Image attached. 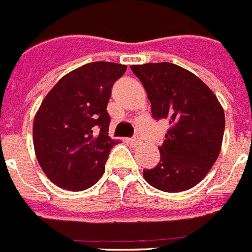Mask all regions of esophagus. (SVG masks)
Returning <instances> with one entry per match:
<instances>
[{
  "label": "esophagus",
  "instance_id": "obj_1",
  "mask_svg": "<svg viewBox=\"0 0 252 252\" xmlns=\"http://www.w3.org/2000/svg\"><path fill=\"white\" fill-rule=\"evenodd\" d=\"M128 143H130V144H131V146H139V144H140V139L139 138H131V139H128Z\"/></svg>",
  "mask_w": 252,
  "mask_h": 252
}]
</instances>
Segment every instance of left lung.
<instances>
[{"label":"left lung","mask_w":252,"mask_h":252,"mask_svg":"<svg viewBox=\"0 0 252 252\" xmlns=\"http://www.w3.org/2000/svg\"><path fill=\"white\" fill-rule=\"evenodd\" d=\"M147 91L156 120H168L160 162L143 170L151 186L181 192L196 186L220 155L225 113L216 94L202 79L170 62L132 65Z\"/></svg>","instance_id":"1"}]
</instances>
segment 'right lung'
Segmentation results:
<instances>
[{
	"instance_id": "add662e5",
	"label": "right lung",
	"mask_w": 252,
	"mask_h": 252,
	"mask_svg": "<svg viewBox=\"0 0 252 252\" xmlns=\"http://www.w3.org/2000/svg\"><path fill=\"white\" fill-rule=\"evenodd\" d=\"M127 66L91 62L58 80L36 112L33 147L45 176L58 187L83 191L97 182L117 140L106 105Z\"/></svg>"
}]
</instances>
